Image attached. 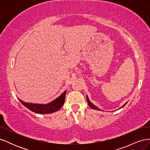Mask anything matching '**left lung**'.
I'll list each match as a JSON object with an SVG mask.
<instances>
[{"mask_svg":"<svg viewBox=\"0 0 150 150\" xmlns=\"http://www.w3.org/2000/svg\"><path fill=\"white\" fill-rule=\"evenodd\" d=\"M87 101H88V105L89 106V107L91 108H92V109H94V110H99V108H98L96 106H95L94 105H93V104L91 103L90 102V101L89 100V99H88V97L87 96ZM124 105V106H125Z\"/></svg>","mask_w":150,"mask_h":150,"instance_id":"left-lung-1","label":"left lung"}]
</instances>
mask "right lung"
I'll return each instance as SVG.
<instances>
[{"label": "right lung", "instance_id": "right-lung-1", "mask_svg": "<svg viewBox=\"0 0 150 150\" xmlns=\"http://www.w3.org/2000/svg\"><path fill=\"white\" fill-rule=\"evenodd\" d=\"M66 91L63 93L59 97H58L52 102L47 104H31L25 103L19 99L20 102L24 106L28 108L30 111L38 114H49L58 111L63 106L64 103Z\"/></svg>", "mask_w": 150, "mask_h": 150}]
</instances>
